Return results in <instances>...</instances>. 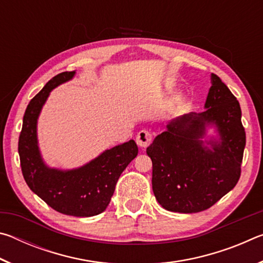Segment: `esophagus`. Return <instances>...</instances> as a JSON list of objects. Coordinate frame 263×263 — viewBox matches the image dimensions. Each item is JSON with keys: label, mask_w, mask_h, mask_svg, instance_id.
<instances>
[{"label": "esophagus", "mask_w": 263, "mask_h": 263, "mask_svg": "<svg viewBox=\"0 0 263 263\" xmlns=\"http://www.w3.org/2000/svg\"><path fill=\"white\" fill-rule=\"evenodd\" d=\"M136 141L139 147H141V148L147 147V146L151 144V141H152V135H151V132H148V131L141 130L137 135Z\"/></svg>", "instance_id": "esophagus-1"}]
</instances>
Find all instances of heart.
<instances>
[{
    "label": "heart",
    "mask_w": 263,
    "mask_h": 263,
    "mask_svg": "<svg viewBox=\"0 0 263 263\" xmlns=\"http://www.w3.org/2000/svg\"><path fill=\"white\" fill-rule=\"evenodd\" d=\"M179 100H181V99H179Z\"/></svg>",
    "instance_id": "b5f03b06"
}]
</instances>
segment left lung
Masks as SVG:
<instances>
[{"mask_svg": "<svg viewBox=\"0 0 263 263\" xmlns=\"http://www.w3.org/2000/svg\"><path fill=\"white\" fill-rule=\"evenodd\" d=\"M204 109L172 119L146 149L154 196L168 211L206 210L239 181L246 145L241 109L216 74Z\"/></svg>", "mask_w": 263, "mask_h": 263, "instance_id": "8db88e82", "label": "left lung"}]
</instances>
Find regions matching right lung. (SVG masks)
Here are the masks:
<instances>
[{"label": "right lung", "instance_id": "obj_1", "mask_svg": "<svg viewBox=\"0 0 263 263\" xmlns=\"http://www.w3.org/2000/svg\"><path fill=\"white\" fill-rule=\"evenodd\" d=\"M75 73L73 70L55 75L30 101L23 117L18 153L26 184L44 202L64 215L92 217L108 208L116 183L137 157L138 147L131 139L70 169L50 167L45 162L37 135L39 115L53 89L73 80Z\"/></svg>", "mask_w": 263, "mask_h": 263}]
</instances>
